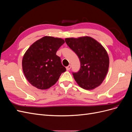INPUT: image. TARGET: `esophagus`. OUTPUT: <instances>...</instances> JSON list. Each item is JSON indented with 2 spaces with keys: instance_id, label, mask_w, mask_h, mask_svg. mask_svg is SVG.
Masks as SVG:
<instances>
[{
  "instance_id": "34e87169",
  "label": "esophagus",
  "mask_w": 132,
  "mask_h": 132,
  "mask_svg": "<svg viewBox=\"0 0 132 132\" xmlns=\"http://www.w3.org/2000/svg\"><path fill=\"white\" fill-rule=\"evenodd\" d=\"M70 68H71V65H69L68 66L66 67V69H67V70H69L70 69Z\"/></svg>"
}]
</instances>
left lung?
I'll return each instance as SVG.
<instances>
[{
  "label": "left lung",
  "mask_w": 132,
  "mask_h": 132,
  "mask_svg": "<svg viewBox=\"0 0 132 132\" xmlns=\"http://www.w3.org/2000/svg\"><path fill=\"white\" fill-rule=\"evenodd\" d=\"M65 41L80 62L78 72L73 73L78 84L85 90H93L100 85L109 68V57L105 48L89 36L67 38Z\"/></svg>",
  "instance_id": "obj_1"
}]
</instances>
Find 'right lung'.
I'll list each match as a JSON object with an SVG mask.
<instances>
[{
    "label": "right lung",
    "instance_id": "obj_1",
    "mask_svg": "<svg viewBox=\"0 0 132 132\" xmlns=\"http://www.w3.org/2000/svg\"><path fill=\"white\" fill-rule=\"evenodd\" d=\"M64 40L61 38L45 36L34 42L23 55V74L31 84L41 90L54 85L66 70L57 51Z\"/></svg>",
    "mask_w": 132,
    "mask_h": 132
}]
</instances>
